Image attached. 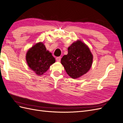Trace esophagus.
Listing matches in <instances>:
<instances>
[{"label":"esophagus","instance_id":"esophagus-1","mask_svg":"<svg viewBox=\"0 0 123 123\" xmlns=\"http://www.w3.org/2000/svg\"><path fill=\"white\" fill-rule=\"evenodd\" d=\"M56 61L58 62H59L61 61V57H56Z\"/></svg>","mask_w":123,"mask_h":123}]
</instances>
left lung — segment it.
I'll return each instance as SVG.
<instances>
[{
    "label": "left lung",
    "instance_id": "left-lung-1",
    "mask_svg": "<svg viewBox=\"0 0 123 123\" xmlns=\"http://www.w3.org/2000/svg\"><path fill=\"white\" fill-rule=\"evenodd\" d=\"M68 50V54L62 57L61 64L71 78L81 77L91 68L93 56L88 46L81 40L73 43Z\"/></svg>",
    "mask_w": 123,
    "mask_h": 123
}]
</instances>
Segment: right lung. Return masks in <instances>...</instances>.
<instances>
[{"label": "right lung", "instance_id": "add662e5", "mask_svg": "<svg viewBox=\"0 0 123 123\" xmlns=\"http://www.w3.org/2000/svg\"><path fill=\"white\" fill-rule=\"evenodd\" d=\"M26 59L29 67L39 75L47 71L50 66L55 62V58L51 53L46 50L42 42L37 43L28 49Z\"/></svg>", "mask_w": 123, "mask_h": 123}]
</instances>
